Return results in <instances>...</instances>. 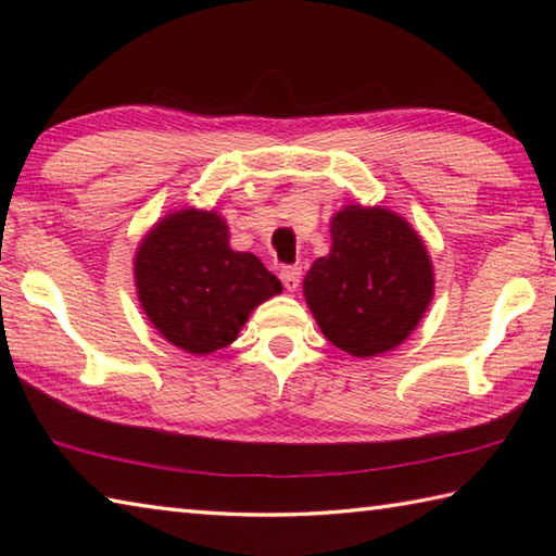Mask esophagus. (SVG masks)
<instances>
[{
  "mask_svg": "<svg viewBox=\"0 0 556 556\" xmlns=\"http://www.w3.org/2000/svg\"><path fill=\"white\" fill-rule=\"evenodd\" d=\"M279 279H281V285H285L287 291H296L299 285H301V267H296V265L285 267L279 271Z\"/></svg>",
  "mask_w": 556,
  "mask_h": 556,
  "instance_id": "esophagus-1",
  "label": "esophagus"
}]
</instances>
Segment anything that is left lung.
Wrapping results in <instances>:
<instances>
[{"label":"left lung","instance_id":"obj_1","mask_svg":"<svg viewBox=\"0 0 556 556\" xmlns=\"http://www.w3.org/2000/svg\"><path fill=\"white\" fill-rule=\"evenodd\" d=\"M332 248L305 271L303 296L323 334L356 358L394 351L434 296L428 245L399 212L351 203L329 219Z\"/></svg>","mask_w":556,"mask_h":556}]
</instances>
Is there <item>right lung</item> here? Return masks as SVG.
<instances>
[{
	"mask_svg": "<svg viewBox=\"0 0 556 556\" xmlns=\"http://www.w3.org/2000/svg\"><path fill=\"white\" fill-rule=\"evenodd\" d=\"M134 279L150 325L193 356L229 346L257 305L281 293L253 253L229 245L227 219L198 207L152 224L136 248Z\"/></svg>",
	"mask_w": 556,
	"mask_h": 556,
	"instance_id": "add662e5",
	"label": "right lung"
}]
</instances>
